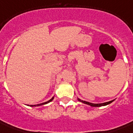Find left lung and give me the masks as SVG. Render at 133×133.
<instances>
[{"mask_svg": "<svg viewBox=\"0 0 133 133\" xmlns=\"http://www.w3.org/2000/svg\"><path fill=\"white\" fill-rule=\"evenodd\" d=\"M78 101H81L82 103H85V104H87V105H90V106H92V107H101V106H103V105H108L110 103H111L114 100H112V101H108V102H105V103H90V102H88V101H83V100H81L80 99H78Z\"/></svg>", "mask_w": 133, "mask_h": 133, "instance_id": "1", "label": "left lung"}]
</instances>
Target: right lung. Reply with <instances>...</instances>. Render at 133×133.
<instances>
[{
  "label": "right lung",
  "mask_w": 133,
  "mask_h": 133,
  "mask_svg": "<svg viewBox=\"0 0 133 133\" xmlns=\"http://www.w3.org/2000/svg\"><path fill=\"white\" fill-rule=\"evenodd\" d=\"M53 99H54V97H52V99H50V100H49V101H46V102H44V103H40V104H37V105H30V106H40V105H45V104H47V103H50V101H52V100H53Z\"/></svg>",
  "instance_id": "right-lung-1"
}]
</instances>
